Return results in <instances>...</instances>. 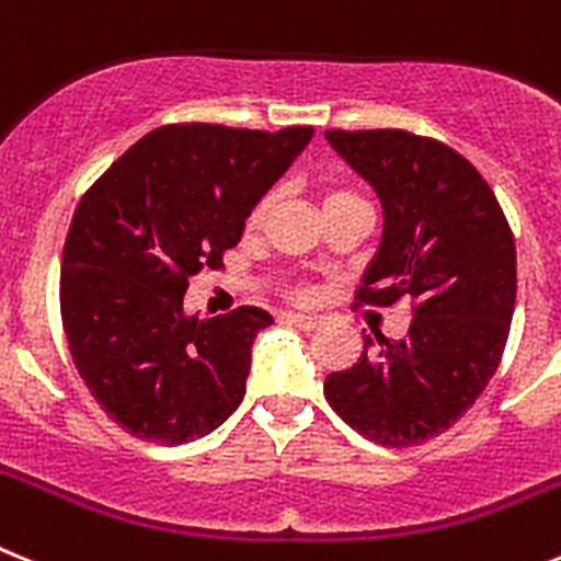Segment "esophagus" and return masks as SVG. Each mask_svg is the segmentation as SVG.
Listing matches in <instances>:
<instances>
[{"instance_id": "esophagus-1", "label": "esophagus", "mask_w": 561, "mask_h": 561, "mask_svg": "<svg viewBox=\"0 0 561 561\" xmlns=\"http://www.w3.org/2000/svg\"><path fill=\"white\" fill-rule=\"evenodd\" d=\"M286 323L304 329V332H314V329L323 327V318L320 314H286Z\"/></svg>"}]
</instances>
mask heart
<instances>
[{"label": "heart", "mask_w": 561, "mask_h": 561, "mask_svg": "<svg viewBox=\"0 0 561 561\" xmlns=\"http://www.w3.org/2000/svg\"><path fill=\"white\" fill-rule=\"evenodd\" d=\"M354 198H357V195H354L352 190L332 186V190H327V195H323V207H332V204H340V201H354ZM263 215H266V201H261V204H255V207H252V213H249V218H247L249 227H257V224L263 221ZM298 295H306V291L300 289Z\"/></svg>", "instance_id": "b5f03b06"}]
</instances>
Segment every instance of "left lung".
Segmentation results:
<instances>
[{"mask_svg":"<svg viewBox=\"0 0 561 561\" xmlns=\"http://www.w3.org/2000/svg\"><path fill=\"white\" fill-rule=\"evenodd\" d=\"M329 144L382 204V238L357 300L411 306L409 334L377 343L323 382L329 405L371 443L405 448L451 428L505 352L516 247L468 158L405 130H329Z\"/></svg>","mask_w":561,"mask_h":561,"instance_id":"1","label":"left lung"}]
</instances>
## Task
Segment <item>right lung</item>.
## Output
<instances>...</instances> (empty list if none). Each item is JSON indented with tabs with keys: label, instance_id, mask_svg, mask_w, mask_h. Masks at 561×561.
<instances>
[{
	"label": "right lung",
	"instance_id": "right-lung-1",
	"mask_svg": "<svg viewBox=\"0 0 561 561\" xmlns=\"http://www.w3.org/2000/svg\"><path fill=\"white\" fill-rule=\"evenodd\" d=\"M312 136L167 124L79 201L61 255V323L84 386L133 437L193 443L241 405L272 314L241 306L198 320L184 312L186 286L221 266Z\"/></svg>",
	"mask_w": 561,
	"mask_h": 561
}]
</instances>
